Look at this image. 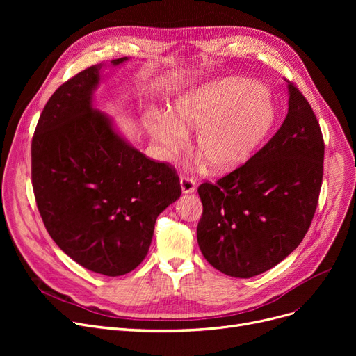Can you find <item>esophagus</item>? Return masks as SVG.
I'll list each match as a JSON object with an SVG mask.
<instances>
[{"label": "esophagus", "mask_w": 356, "mask_h": 356, "mask_svg": "<svg viewBox=\"0 0 356 356\" xmlns=\"http://www.w3.org/2000/svg\"><path fill=\"white\" fill-rule=\"evenodd\" d=\"M180 186H181V191L183 193H193L196 186H195V180L188 177V176H181L180 177Z\"/></svg>", "instance_id": "esophagus-1"}]
</instances>
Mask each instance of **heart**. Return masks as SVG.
Here are the masks:
<instances>
[{
  "instance_id": "heart-1",
  "label": "heart",
  "mask_w": 356,
  "mask_h": 356,
  "mask_svg": "<svg viewBox=\"0 0 356 356\" xmlns=\"http://www.w3.org/2000/svg\"><path fill=\"white\" fill-rule=\"evenodd\" d=\"M274 120V104L258 83L223 79L180 97L173 117L163 112L147 115L145 128L168 159L188 145L186 131H197L196 152L213 170L228 172L252 156Z\"/></svg>"
}]
</instances>
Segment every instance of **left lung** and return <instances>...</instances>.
<instances>
[{
	"mask_svg": "<svg viewBox=\"0 0 356 356\" xmlns=\"http://www.w3.org/2000/svg\"><path fill=\"white\" fill-rule=\"evenodd\" d=\"M289 112L273 138L216 183L199 186L197 244L220 273L250 278L290 255L314 216L323 179L319 121L287 81Z\"/></svg>",
	"mask_w": 356,
	"mask_h": 356,
	"instance_id": "8db88e82",
	"label": "left lung"
}]
</instances>
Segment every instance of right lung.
Wrapping results in <instances>:
<instances>
[{"label":"right lung","mask_w":356,"mask_h":356,"mask_svg":"<svg viewBox=\"0 0 356 356\" xmlns=\"http://www.w3.org/2000/svg\"><path fill=\"white\" fill-rule=\"evenodd\" d=\"M101 67L74 74L47 101L31 141V183L58 247L82 267L117 277L141 264L157 216L181 188L170 164L145 157L92 106Z\"/></svg>","instance_id":"1"}]
</instances>
